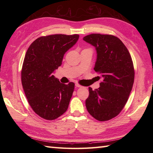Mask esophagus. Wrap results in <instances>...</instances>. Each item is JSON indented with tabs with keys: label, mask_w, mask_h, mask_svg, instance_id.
<instances>
[{
	"label": "esophagus",
	"mask_w": 153,
	"mask_h": 153,
	"mask_svg": "<svg viewBox=\"0 0 153 153\" xmlns=\"http://www.w3.org/2000/svg\"><path fill=\"white\" fill-rule=\"evenodd\" d=\"M76 87H82V85H79V83H76Z\"/></svg>",
	"instance_id": "34e87169"
}]
</instances>
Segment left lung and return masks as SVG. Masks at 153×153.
<instances>
[{
	"mask_svg": "<svg viewBox=\"0 0 153 153\" xmlns=\"http://www.w3.org/2000/svg\"><path fill=\"white\" fill-rule=\"evenodd\" d=\"M83 40L96 48L94 70L102 79L99 89L89 87L86 108L95 119L107 121L118 116L128 101L134 82V64L128 48L114 35L93 33Z\"/></svg>",
	"mask_w": 153,
	"mask_h": 153,
	"instance_id": "8db88e82",
	"label": "left lung"
}]
</instances>
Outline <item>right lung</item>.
<instances>
[{
    "instance_id": "add662e5",
    "label": "right lung",
    "mask_w": 153,
    "mask_h": 153,
    "mask_svg": "<svg viewBox=\"0 0 153 153\" xmlns=\"http://www.w3.org/2000/svg\"><path fill=\"white\" fill-rule=\"evenodd\" d=\"M79 37L77 34L42 36L26 52L21 71L22 84L31 108L42 118L55 120L68 108L75 84L62 83L53 74Z\"/></svg>"
}]
</instances>
